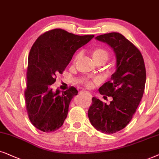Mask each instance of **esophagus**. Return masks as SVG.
Masks as SVG:
<instances>
[{"instance_id":"34e87169","label":"esophagus","mask_w":159,"mask_h":159,"mask_svg":"<svg viewBox=\"0 0 159 159\" xmlns=\"http://www.w3.org/2000/svg\"><path fill=\"white\" fill-rule=\"evenodd\" d=\"M81 94H87L88 96H89L90 97H92V94H91L89 92H86V91H81Z\"/></svg>"}]
</instances>
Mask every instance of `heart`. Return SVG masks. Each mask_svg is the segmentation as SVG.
<instances>
[{"label": "heart", "mask_w": 159, "mask_h": 159, "mask_svg": "<svg viewBox=\"0 0 159 159\" xmlns=\"http://www.w3.org/2000/svg\"><path fill=\"white\" fill-rule=\"evenodd\" d=\"M92 58L94 59V60L96 62H99V61H105V62H106L107 59H108L109 54L108 52H107V51L105 50V48H101V47H97V48H94V49L92 51ZM79 57H80V54L79 53H78V54L75 56V58H74V60H73L74 62H75ZM97 81H98V80L97 79H94L93 80V81L86 79L85 81V85L87 86V87L91 88L92 87L93 83Z\"/></svg>", "instance_id": "b5f03b06"}]
</instances>
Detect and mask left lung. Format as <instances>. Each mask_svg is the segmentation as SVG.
I'll return each mask as SVG.
<instances>
[{
    "label": "left lung",
    "mask_w": 159,
    "mask_h": 159,
    "mask_svg": "<svg viewBox=\"0 0 159 159\" xmlns=\"http://www.w3.org/2000/svg\"><path fill=\"white\" fill-rule=\"evenodd\" d=\"M95 39L113 49L116 71L111 80L99 89L101 94L112 97L111 103L107 105L93 97L88 116L97 130L113 134L130 122L143 98L146 81L145 63L138 48L121 34L107 33Z\"/></svg>",
    "instance_id": "8db88e82"
}]
</instances>
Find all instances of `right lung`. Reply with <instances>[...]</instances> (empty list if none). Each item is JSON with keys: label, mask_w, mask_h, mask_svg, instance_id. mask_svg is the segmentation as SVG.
Returning <instances> with one entry per match:
<instances>
[{"label": "right lung", "mask_w": 159, "mask_h": 159, "mask_svg": "<svg viewBox=\"0 0 159 159\" xmlns=\"http://www.w3.org/2000/svg\"><path fill=\"white\" fill-rule=\"evenodd\" d=\"M94 35H77L62 29L46 32L38 38L29 53L25 92L27 113L32 124L43 132H52L62 126L75 88L56 92L52 85L62 74L78 48Z\"/></svg>", "instance_id": "add662e5"}]
</instances>
